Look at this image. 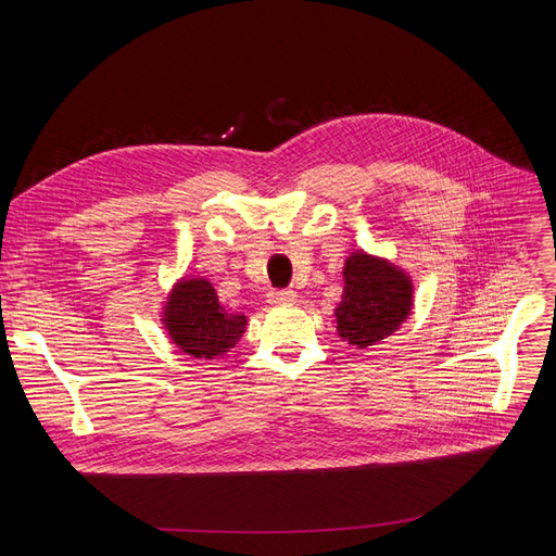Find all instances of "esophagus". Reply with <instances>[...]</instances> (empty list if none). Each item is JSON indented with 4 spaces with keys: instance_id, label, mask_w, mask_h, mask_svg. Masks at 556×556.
<instances>
[{
    "instance_id": "1",
    "label": "esophagus",
    "mask_w": 556,
    "mask_h": 556,
    "mask_svg": "<svg viewBox=\"0 0 556 556\" xmlns=\"http://www.w3.org/2000/svg\"><path fill=\"white\" fill-rule=\"evenodd\" d=\"M298 300V293L290 288H281V290H270L268 293V302L270 304H293Z\"/></svg>"
}]
</instances>
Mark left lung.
Returning a JSON list of instances; mask_svg holds the SVG:
<instances>
[{
    "label": "left lung",
    "mask_w": 556,
    "mask_h": 556,
    "mask_svg": "<svg viewBox=\"0 0 556 556\" xmlns=\"http://www.w3.org/2000/svg\"><path fill=\"white\" fill-rule=\"evenodd\" d=\"M344 295L336 308L340 338L358 349L394 333L410 315L413 283L388 261L354 252L344 263Z\"/></svg>",
    "instance_id": "1"
}]
</instances>
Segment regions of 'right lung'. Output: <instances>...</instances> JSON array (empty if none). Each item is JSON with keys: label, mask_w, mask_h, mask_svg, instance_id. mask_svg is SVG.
Segmentation results:
<instances>
[{"label": "right lung", "mask_w": 556, "mask_h": 556, "mask_svg": "<svg viewBox=\"0 0 556 556\" xmlns=\"http://www.w3.org/2000/svg\"><path fill=\"white\" fill-rule=\"evenodd\" d=\"M245 315L227 313L207 279H185L166 302L164 325L182 352L214 358L237 344L245 331Z\"/></svg>", "instance_id": "right-lung-1"}]
</instances>
